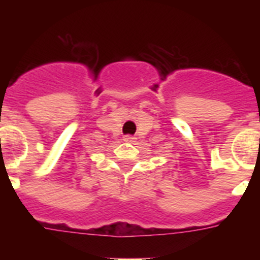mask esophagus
<instances>
[{"label":"esophagus","instance_id":"obj_1","mask_svg":"<svg viewBox=\"0 0 260 260\" xmlns=\"http://www.w3.org/2000/svg\"><path fill=\"white\" fill-rule=\"evenodd\" d=\"M134 141L135 138L132 137V135H125V137H123V142H126V143H133Z\"/></svg>","mask_w":260,"mask_h":260}]
</instances>
